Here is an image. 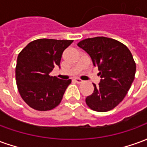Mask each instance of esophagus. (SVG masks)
<instances>
[{
    "label": "esophagus",
    "mask_w": 147,
    "mask_h": 147,
    "mask_svg": "<svg viewBox=\"0 0 147 147\" xmlns=\"http://www.w3.org/2000/svg\"><path fill=\"white\" fill-rule=\"evenodd\" d=\"M75 81H76L77 83H83V80H80V78H76V79H75Z\"/></svg>",
    "instance_id": "esophagus-1"
}]
</instances>
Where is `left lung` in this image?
Segmentation results:
<instances>
[{"instance_id": "1", "label": "left lung", "mask_w": 147, "mask_h": 147, "mask_svg": "<svg viewBox=\"0 0 147 147\" xmlns=\"http://www.w3.org/2000/svg\"><path fill=\"white\" fill-rule=\"evenodd\" d=\"M78 46L89 54L101 77L98 86L93 84L94 90L86 97V105L97 112L113 109L124 98L135 79L136 65L131 52L121 42L105 37L84 39Z\"/></svg>"}]
</instances>
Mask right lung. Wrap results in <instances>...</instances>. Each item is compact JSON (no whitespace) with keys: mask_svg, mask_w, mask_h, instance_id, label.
<instances>
[{"mask_svg":"<svg viewBox=\"0 0 147 147\" xmlns=\"http://www.w3.org/2000/svg\"><path fill=\"white\" fill-rule=\"evenodd\" d=\"M73 40L38 39L20 53L16 80L22 98L38 111L54 109L61 103L71 80L50 76L55 66L60 67L62 53Z\"/></svg>","mask_w":147,"mask_h":147,"instance_id":"obj_1","label":"right lung"}]
</instances>
